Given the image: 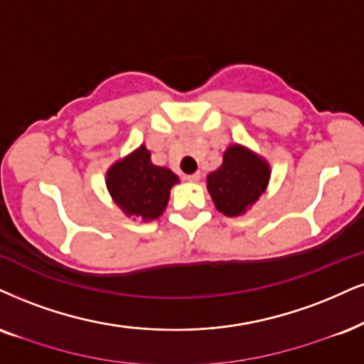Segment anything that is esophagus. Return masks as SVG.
<instances>
[{
    "label": "esophagus",
    "instance_id": "esophagus-1",
    "mask_svg": "<svg viewBox=\"0 0 364 364\" xmlns=\"http://www.w3.org/2000/svg\"><path fill=\"white\" fill-rule=\"evenodd\" d=\"M199 178H200V172H196L192 175H183V181H187V182H197Z\"/></svg>",
    "mask_w": 364,
    "mask_h": 364
}]
</instances>
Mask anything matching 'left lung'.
I'll list each match as a JSON object with an SVG mask.
<instances>
[{
    "label": "left lung",
    "instance_id": "8db88e82",
    "mask_svg": "<svg viewBox=\"0 0 364 364\" xmlns=\"http://www.w3.org/2000/svg\"><path fill=\"white\" fill-rule=\"evenodd\" d=\"M270 175V164L262 155L240 143H231L224 150L221 167L208 175V191L219 213L237 218L258 203Z\"/></svg>",
    "mask_w": 364,
    "mask_h": 364
}]
</instances>
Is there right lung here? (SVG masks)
Returning a JSON list of instances; mask_svg holds the SVG:
<instances>
[{
    "mask_svg": "<svg viewBox=\"0 0 364 364\" xmlns=\"http://www.w3.org/2000/svg\"><path fill=\"white\" fill-rule=\"evenodd\" d=\"M150 150L140 145L132 154L116 160L106 172V189L127 218L154 221L164 214L170 189L178 177L150 159Z\"/></svg>",
    "mask_w": 364,
    "mask_h": 364,
    "instance_id": "1",
    "label": "right lung"
}]
</instances>
